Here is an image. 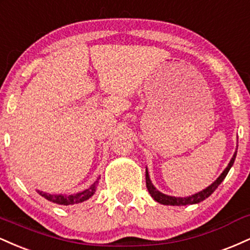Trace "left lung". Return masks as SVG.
Masks as SVG:
<instances>
[{
	"label": "left lung",
	"mask_w": 250,
	"mask_h": 250,
	"mask_svg": "<svg viewBox=\"0 0 250 250\" xmlns=\"http://www.w3.org/2000/svg\"><path fill=\"white\" fill-rule=\"evenodd\" d=\"M235 158H236V152H235V153H234L233 158H231V160H230V163L228 164L227 167H226L225 171L222 172V174L220 175V177L216 179V180L214 181L212 185H210V186H208L206 189L201 190V192L196 193V194L192 195V196H187V198H175V196H169V195L163 194V193H160L159 190H157V189L154 188V186H153V185H152L151 180H149L147 171H146V187H147L149 194L152 195V198H153L155 201L159 202V204L171 205V206H186V205L199 204V202L204 201L205 199H207L208 196L212 194L214 190L218 188L219 185L222 183V180H224V179L226 178V175H227L228 172H229L230 167L233 166Z\"/></svg>",
	"instance_id": "8db88e82"
}]
</instances>
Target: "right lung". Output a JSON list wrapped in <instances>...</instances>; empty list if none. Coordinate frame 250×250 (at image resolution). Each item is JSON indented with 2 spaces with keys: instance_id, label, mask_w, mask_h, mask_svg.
<instances>
[{
  "instance_id": "right-lung-1",
  "label": "right lung",
  "mask_w": 250,
  "mask_h": 250,
  "mask_svg": "<svg viewBox=\"0 0 250 250\" xmlns=\"http://www.w3.org/2000/svg\"><path fill=\"white\" fill-rule=\"evenodd\" d=\"M97 184H98V181H96V183L93 184L90 188L85 189V190H83V192L77 193V194H73V195L48 194V193H43V192H41V190H37V192H38V194L44 196L46 200L54 202V204H57V205H64V206H67V205L79 204V202H83L85 200H87L89 198H91V196L95 194Z\"/></svg>"
}]
</instances>
